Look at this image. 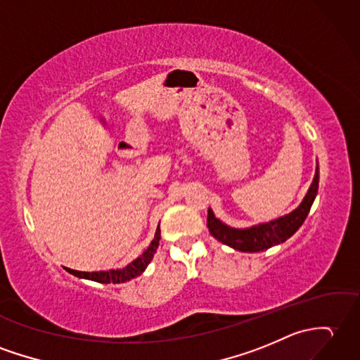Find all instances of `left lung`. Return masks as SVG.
Returning a JSON list of instances; mask_svg holds the SVG:
<instances>
[{
    "label": "left lung",
    "instance_id": "1",
    "mask_svg": "<svg viewBox=\"0 0 360 360\" xmlns=\"http://www.w3.org/2000/svg\"><path fill=\"white\" fill-rule=\"evenodd\" d=\"M317 188H319V165H316L313 182L310 188H308L307 195L304 196L302 202H300L291 213L283 214L281 218L273 219L270 222L252 225V227L247 229H235L216 218L212 208H208V231H210V235L214 239H218L222 244L238 250V252H264V250H269L270 247L279 245L282 242H285L299 230L314 202Z\"/></svg>",
    "mask_w": 360,
    "mask_h": 360
}]
</instances>
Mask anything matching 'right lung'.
I'll return each instance as SVG.
<instances>
[{"instance_id":"add662e5","label":"right lung","mask_w":360,"mask_h":360,"mask_svg":"<svg viewBox=\"0 0 360 360\" xmlns=\"http://www.w3.org/2000/svg\"><path fill=\"white\" fill-rule=\"evenodd\" d=\"M160 239H161V230L160 225H158L156 233H155V239L150 242V245L147 247V250L142 253L139 257H136L135 261L130 262L127 266L124 269H116V270H107V271H78V270H70L64 266V269L69 271L70 274L77 276V278L81 279H89V281H95L99 283H122L127 282L130 279H135L138 276H141L144 273V270L147 269V265L152 261L158 245H160Z\"/></svg>"}]
</instances>
